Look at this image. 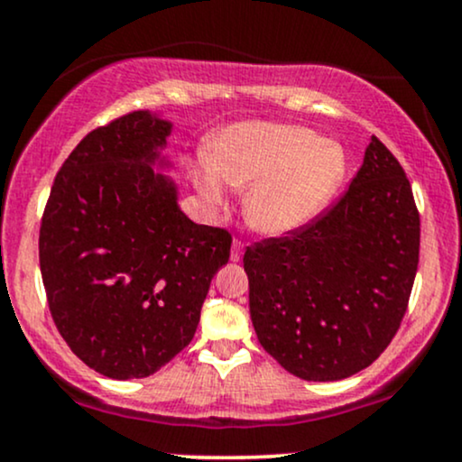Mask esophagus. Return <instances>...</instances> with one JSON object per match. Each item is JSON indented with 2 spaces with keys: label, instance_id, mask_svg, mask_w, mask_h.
<instances>
[{
  "label": "esophagus",
  "instance_id": "obj_1",
  "mask_svg": "<svg viewBox=\"0 0 462 462\" xmlns=\"http://www.w3.org/2000/svg\"><path fill=\"white\" fill-rule=\"evenodd\" d=\"M243 249H245V243L241 241V238H235V241H232V252H230V261H235V263H238L241 261V256H243Z\"/></svg>",
  "mask_w": 462,
  "mask_h": 462
}]
</instances>
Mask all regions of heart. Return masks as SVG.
I'll return each instance as SVG.
<instances>
[{"label":"heart","mask_w":462,"mask_h":462,"mask_svg":"<svg viewBox=\"0 0 462 462\" xmlns=\"http://www.w3.org/2000/svg\"><path fill=\"white\" fill-rule=\"evenodd\" d=\"M347 153L338 143L300 125L247 121L217 136L195 171V187L224 204L226 184L247 189L243 215L263 235H289L319 217L341 189Z\"/></svg>","instance_id":"heart-1"}]
</instances>
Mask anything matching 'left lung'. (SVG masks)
Here are the masks:
<instances>
[{"mask_svg": "<svg viewBox=\"0 0 462 462\" xmlns=\"http://www.w3.org/2000/svg\"><path fill=\"white\" fill-rule=\"evenodd\" d=\"M419 264V210L375 136L349 189L300 230L245 249L249 315L264 352L301 380L369 367L400 330Z\"/></svg>", "mask_w": 462, "mask_h": 462, "instance_id": "8db88e82", "label": "left lung"}]
</instances>
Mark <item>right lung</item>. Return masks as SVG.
Wrapping results in <instances>:
<instances>
[{"label":"right lung","mask_w":462,"mask_h":462,"mask_svg":"<svg viewBox=\"0 0 462 462\" xmlns=\"http://www.w3.org/2000/svg\"><path fill=\"white\" fill-rule=\"evenodd\" d=\"M169 132L141 110L88 132L41 219L51 319L84 365L115 380L152 375L189 346L230 258V232L193 224L176 184L152 171Z\"/></svg>","instance_id":"right-lung-1"}]
</instances>
